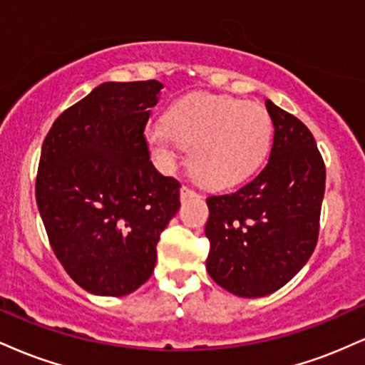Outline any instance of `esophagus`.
<instances>
[{"mask_svg":"<svg viewBox=\"0 0 365 365\" xmlns=\"http://www.w3.org/2000/svg\"><path fill=\"white\" fill-rule=\"evenodd\" d=\"M194 197H199V194L192 190V188H188V187H182V188H180V199H182V200L194 199Z\"/></svg>","mask_w":365,"mask_h":365,"instance_id":"obj_1","label":"esophagus"}]
</instances>
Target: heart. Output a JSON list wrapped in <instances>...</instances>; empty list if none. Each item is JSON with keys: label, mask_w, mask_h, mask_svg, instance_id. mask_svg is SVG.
Segmentation results:
<instances>
[{"label": "heart", "mask_w": 365, "mask_h": 365, "mask_svg": "<svg viewBox=\"0 0 365 365\" xmlns=\"http://www.w3.org/2000/svg\"><path fill=\"white\" fill-rule=\"evenodd\" d=\"M144 137L163 168H171L185 145L200 182L230 187L264 163L273 140V121L262 104L199 92L171 104L166 120L149 123Z\"/></svg>", "instance_id": "obj_1"}]
</instances>
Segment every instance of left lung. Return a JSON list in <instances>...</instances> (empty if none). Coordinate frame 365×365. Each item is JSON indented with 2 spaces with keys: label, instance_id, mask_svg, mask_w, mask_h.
<instances>
[{
  "label": "left lung",
  "instance_id": "1",
  "mask_svg": "<svg viewBox=\"0 0 365 365\" xmlns=\"http://www.w3.org/2000/svg\"><path fill=\"white\" fill-rule=\"evenodd\" d=\"M269 161L232 194L207 197V273L245 299L269 295L305 266L319 233L326 170L311 130L266 99Z\"/></svg>",
  "mask_w": 365,
  "mask_h": 365
}]
</instances>
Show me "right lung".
<instances>
[{"instance_id":"1","label":"right lung","mask_w":365,"mask_h":365,"mask_svg":"<svg viewBox=\"0 0 365 365\" xmlns=\"http://www.w3.org/2000/svg\"><path fill=\"white\" fill-rule=\"evenodd\" d=\"M163 83L104 82L46 135L36 200L58 261L94 295L123 297L153 274L180 183L149 159L144 128Z\"/></svg>"}]
</instances>
